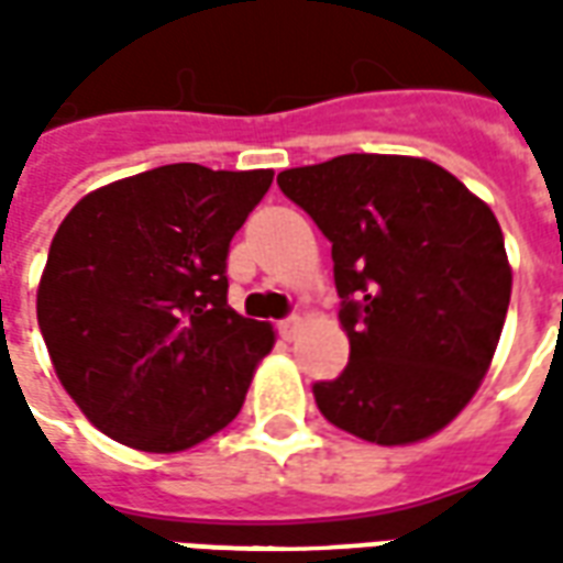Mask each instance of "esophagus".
I'll use <instances>...</instances> for the list:
<instances>
[{
    "instance_id": "1",
    "label": "esophagus",
    "mask_w": 563,
    "mask_h": 563,
    "mask_svg": "<svg viewBox=\"0 0 563 563\" xmlns=\"http://www.w3.org/2000/svg\"><path fill=\"white\" fill-rule=\"evenodd\" d=\"M302 330V318L300 314H288L285 321H278V333L285 339H297V333Z\"/></svg>"
}]
</instances>
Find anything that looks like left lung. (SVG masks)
<instances>
[{
    "label": "left lung",
    "instance_id": "obj_1",
    "mask_svg": "<svg viewBox=\"0 0 563 563\" xmlns=\"http://www.w3.org/2000/svg\"><path fill=\"white\" fill-rule=\"evenodd\" d=\"M333 245L349 366L314 382L321 416L376 445L452 421L492 366L512 269L494 211L421 157L342 154L278 173Z\"/></svg>",
    "mask_w": 563,
    "mask_h": 563
}]
</instances>
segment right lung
<instances>
[{"label": "right lung", "mask_w": 563, "mask_h": 563, "mask_svg": "<svg viewBox=\"0 0 563 563\" xmlns=\"http://www.w3.org/2000/svg\"><path fill=\"white\" fill-rule=\"evenodd\" d=\"M273 169L173 163L87 194L38 282V327L90 424L185 452L239 416L273 327L227 306V254Z\"/></svg>", "instance_id": "right-lung-1"}]
</instances>
